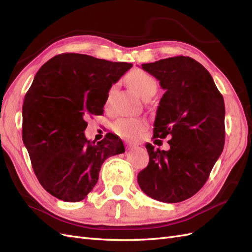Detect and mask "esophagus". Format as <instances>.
I'll list each match as a JSON object with an SVG mask.
<instances>
[{
    "instance_id": "obj_1",
    "label": "esophagus",
    "mask_w": 252,
    "mask_h": 252,
    "mask_svg": "<svg viewBox=\"0 0 252 252\" xmlns=\"http://www.w3.org/2000/svg\"><path fill=\"white\" fill-rule=\"evenodd\" d=\"M125 146L127 149H132V148H135L136 145L135 144H131V143H125Z\"/></svg>"
}]
</instances>
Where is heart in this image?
Returning a JSON list of instances; mask_svg holds the SVG:
<instances>
[{
  "label": "heart",
  "instance_id": "obj_1",
  "mask_svg": "<svg viewBox=\"0 0 252 252\" xmlns=\"http://www.w3.org/2000/svg\"><path fill=\"white\" fill-rule=\"evenodd\" d=\"M127 81L130 87L144 100L155 95L158 89L157 81L151 75L143 70L136 69L129 73ZM114 89V86L110 91ZM147 128V122L141 118H120L113 122L112 130L121 138L126 140H136L140 138L145 129Z\"/></svg>",
  "mask_w": 252,
  "mask_h": 252
}]
</instances>
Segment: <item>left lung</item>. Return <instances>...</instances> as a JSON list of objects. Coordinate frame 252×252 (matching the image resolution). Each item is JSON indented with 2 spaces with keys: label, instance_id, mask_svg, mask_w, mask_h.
<instances>
[{
  "label": "left lung",
  "instance_id": "obj_1",
  "mask_svg": "<svg viewBox=\"0 0 252 252\" xmlns=\"http://www.w3.org/2000/svg\"><path fill=\"white\" fill-rule=\"evenodd\" d=\"M159 81L163 94L154 138L170 135L169 150L146 144L149 163L138 174L144 193L157 201L179 203L204 186L225 143V104L206 68L189 57L142 64Z\"/></svg>",
  "mask_w": 252,
  "mask_h": 252
}]
</instances>
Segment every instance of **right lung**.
<instances>
[{
    "label": "right lung",
    "mask_w": 252,
    "mask_h": 252,
    "mask_svg": "<svg viewBox=\"0 0 252 252\" xmlns=\"http://www.w3.org/2000/svg\"><path fill=\"white\" fill-rule=\"evenodd\" d=\"M132 64L80 53L53 57L36 72L23 103L22 136L43 188L65 202H79L94 189L106 158L123 154L114 134L85 136L87 114H102L113 83Z\"/></svg>",
    "instance_id": "add662e5"
}]
</instances>
